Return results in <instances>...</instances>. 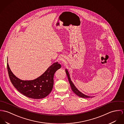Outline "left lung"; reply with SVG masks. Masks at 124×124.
<instances>
[{"mask_svg": "<svg viewBox=\"0 0 124 124\" xmlns=\"http://www.w3.org/2000/svg\"><path fill=\"white\" fill-rule=\"evenodd\" d=\"M66 74H67V77H68V79H69V82L70 83V85L71 89H72V91L74 92V93L75 94H76L77 96H80V97H83V98H89V97H91V96H88L85 95L83 94L81 92H80L76 87V86L74 85L73 84V83L71 81V79H70V77H69V72H68V71L67 69L66 70Z\"/></svg>", "mask_w": 124, "mask_h": 124, "instance_id": "obj_1", "label": "left lung"}]
</instances>
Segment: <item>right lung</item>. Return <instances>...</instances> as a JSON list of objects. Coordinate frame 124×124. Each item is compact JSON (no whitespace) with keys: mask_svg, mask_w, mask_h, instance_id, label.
I'll return each instance as SVG.
<instances>
[{"mask_svg":"<svg viewBox=\"0 0 124 124\" xmlns=\"http://www.w3.org/2000/svg\"><path fill=\"white\" fill-rule=\"evenodd\" d=\"M60 68V64L55 63L38 78L33 80L24 81L14 75L7 63L9 77L14 87L23 95L37 99L43 98L51 92L53 86L54 74Z\"/></svg>","mask_w":124,"mask_h":124,"instance_id":"1","label":"right lung"}]
</instances>
